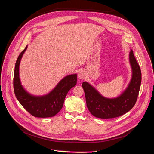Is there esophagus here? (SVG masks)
I'll list each match as a JSON object with an SVG mask.
<instances>
[{"mask_svg":"<svg viewBox=\"0 0 154 154\" xmlns=\"http://www.w3.org/2000/svg\"><path fill=\"white\" fill-rule=\"evenodd\" d=\"M86 77V74L84 71H80L78 74V78L80 80H83Z\"/></svg>","mask_w":154,"mask_h":154,"instance_id":"34e87169","label":"esophagus"}]
</instances>
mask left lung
<instances>
[{
    "instance_id": "obj_1",
    "label": "left lung",
    "mask_w": 154,
    "mask_h": 154,
    "mask_svg": "<svg viewBox=\"0 0 154 154\" xmlns=\"http://www.w3.org/2000/svg\"><path fill=\"white\" fill-rule=\"evenodd\" d=\"M129 63L131 68V80L125 90L116 97H105L88 82H83L86 106L94 116L114 118L126 113L134 106L140 89L141 72L131 49L129 52Z\"/></svg>"
}]
</instances>
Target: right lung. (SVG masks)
<instances>
[{
	"label": "right lung",
	"mask_w": 154,
	"mask_h": 154,
	"mask_svg": "<svg viewBox=\"0 0 154 154\" xmlns=\"http://www.w3.org/2000/svg\"><path fill=\"white\" fill-rule=\"evenodd\" d=\"M27 46L19 55L14 68L13 86L15 96L26 110L37 118H49L57 115L63 107L68 91L77 84V74L68 75L62 79L48 94L34 96L29 93L21 85L19 77V65Z\"/></svg>",
	"instance_id": "1"
}]
</instances>
